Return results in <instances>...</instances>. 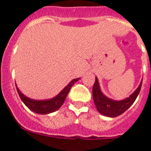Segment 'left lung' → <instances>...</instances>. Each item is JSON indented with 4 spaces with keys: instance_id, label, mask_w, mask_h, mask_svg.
<instances>
[{
    "instance_id": "1",
    "label": "left lung",
    "mask_w": 151,
    "mask_h": 151,
    "mask_svg": "<svg viewBox=\"0 0 151 151\" xmlns=\"http://www.w3.org/2000/svg\"><path fill=\"white\" fill-rule=\"evenodd\" d=\"M141 85L142 82H141L139 86L134 91V93H132L127 98L122 101H114L106 97L103 94L100 88L98 79L96 77L95 82L92 89V94L97 111L102 115L108 117H116L121 115L122 113L126 111L134 102L141 91Z\"/></svg>"
}]
</instances>
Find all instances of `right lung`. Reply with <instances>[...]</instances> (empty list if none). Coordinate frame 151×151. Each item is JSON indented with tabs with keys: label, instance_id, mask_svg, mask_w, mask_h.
Listing matches in <instances>:
<instances>
[{
	"label": "right lung",
	"instance_id": "1",
	"mask_svg": "<svg viewBox=\"0 0 151 151\" xmlns=\"http://www.w3.org/2000/svg\"><path fill=\"white\" fill-rule=\"evenodd\" d=\"M78 79H80V78L72 80L71 82H69L56 97H53L51 99L44 100V101H38V100L29 98L28 97L24 95L22 93H21L19 89L17 88V85H16V87H17V92L20 97L21 100L29 109H30L32 111L35 112V113H38V114H48V113H53V112L57 110L62 106L72 86Z\"/></svg>",
	"mask_w": 151,
	"mask_h": 151
}]
</instances>
